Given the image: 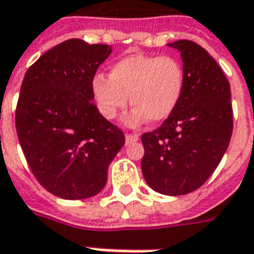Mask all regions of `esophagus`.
<instances>
[{"instance_id": "1", "label": "esophagus", "mask_w": 254, "mask_h": 254, "mask_svg": "<svg viewBox=\"0 0 254 254\" xmlns=\"http://www.w3.org/2000/svg\"><path fill=\"white\" fill-rule=\"evenodd\" d=\"M138 139V134H132V132H126V142L131 144V142H135Z\"/></svg>"}]
</instances>
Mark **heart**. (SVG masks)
I'll return each mask as SVG.
<instances>
[{
    "label": "heart",
    "mask_w": 254,
    "mask_h": 254,
    "mask_svg": "<svg viewBox=\"0 0 254 254\" xmlns=\"http://www.w3.org/2000/svg\"><path fill=\"white\" fill-rule=\"evenodd\" d=\"M185 85V69L172 56L130 54L110 65L109 76L92 79V95L100 115L107 120L130 105L127 122L132 126L149 119L161 123L178 106Z\"/></svg>",
    "instance_id": "heart-1"
}]
</instances>
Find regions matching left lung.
Listing matches in <instances>:
<instances>
[{
    "mask_svg": "<svg viewBox=\"0 0 254 254\" xmlns=\"http://www.w3.org/2000/svg\"><path fill=\"white\" fill-rule=\"evenodd\" d=\"M185 85L178 106L144 132L141 169L148 186L166 195L201 187L221 162L234 130L231 86L217 61L191 40H178Z\"/></svg>",
    "mask_w": 254,
    "mask_h": 254,
    "instance_id": "left-lung-1",
    "label": "left lung"
}]
</instances>
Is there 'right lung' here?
Here are the masks:
<instances>
[{
	"label": "right lung",
	"instance_id": "add662e5",
	"mask_svg": "<svg viewBox=\"0 0 254 254\" xmlns=\"http://www.w3.org/2000/svg\"><path fill=\"white\" fill-rule=\"evenodd\" d=\"M112 46L69 39L28 68L15 126L37 182L65 200L93 197L105 187L107 168L126 142L92 102V79Z\"/></svg>",
	"mask_w": 254,
	"mask_h": 254
}]
</instances>
